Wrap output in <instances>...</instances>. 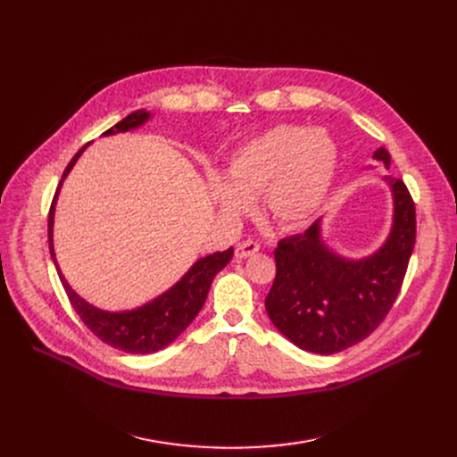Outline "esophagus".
Returning a JSON list of instances; mask_svg holds the SVG:
<instances>
[{
	"label": "esophagus",
	"instance_id": "34e87169",
	"mask_svg": "<svg viewBox=\"0 0 457 457\" xmlns=\"http://www.w3.org/2000/svg\"><path fill=\"white\" fill-rule=\"evenodd\" d=\"M255 252H259V245H257L255 241H246V243H243V245H238V246H237L235 255H237L238 259H245V257L253 255Z\"/></svg>",
	"mask_w": 457,
	"mask_h": 457
}]
</instances>
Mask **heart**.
Here are the masks:
<instances>
[{
    "label": "heart",
    "instance_id": "b5f03b06",
    "mask_svg": "<svg viewBox=\"0 0 457 457\" xmlns=\"http://www.w3.org/2000/svg\"><path fill=\"white\" fill-rule=\"evenodd\" d=\"M337 162V144L326 131L278 126L233 154L214 195L228 216L248 212L250 200L262 196L272 222L296 228L324 205Z\"/></svg>",
    "mask_w": 457,
    "mask_h": 457
}]
</instances>
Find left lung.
<instances>
[{
  "mask_svg": "<svg viewBox=\"0 0 457 457\" xmlns=\"http://www.w3.org/2000/svg\"><path fill=\"white\" fill-rule=\"evenodd\" d=\"M374 159L389 170L391 154ZM395 195L393 231L374 255L348 261L320 241L319 222L285 237L274 250L276 278L265 298L274 326L302 350L322 355L367 339L391 311L417 237L415 202L402 179L387 178Z\"/></svg>",
  "mask_w": 457,
  "mask_h": 457,
  "instance_id": "left-lung-1",
  "label": "left lung"
}]
</instances>
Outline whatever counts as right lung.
Instances as JSON below:
<instances>
[{"label": "right lung", "mask_w": 457, "mask_h": 457, "mask_svg": "<svg viewBox=\"0 0 457 457\" xmlns=\"http://www.w3.org/2000/svg\"><path fill=\"white\" fill-rule=\"evenodd\" d=\"M148 118H150V112L135 111L128 114L124 120H120L116 126L107 129L104 135L133 129L142 122H146ZM85 148L87 144L74 157H71L61 178V183ZM61 183L57 187V192L61 188ZM57 192L50 207V216H47V238H50V252L54 261H55V253H54V243H52L54 241L52 228H54V205L57 200ZM231 257H233V248L226 252H216L212 255L200 259L196 265H192V269L183 276L181 281H178L172 287L170 291H166L164 295H161L159 298H155L146 305L133 311H124V313H107V311L96 309L94 305L87 303L83 298H79L74 291H71V287L66 283V279L62 278L57 267V261H55V267L70 303L74 305L76 313L85 322V326L96 335V337L104 341L105 345L128 353H152L168 346L174 339H178V335L192 320H195V317L200 313V309L205 303L211 281L228 265Z\"/></svg>", "instance_id": "add662e5"}]
</instances>
